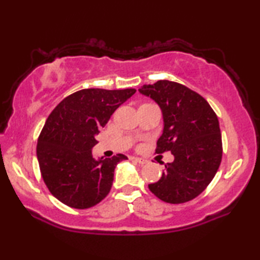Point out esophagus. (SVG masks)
<instances>
[{"instance_id":"1","label":"esophagus","mask_w":260,"mask_h":260,"mask_svg":"<svg viewBox=\"0 0 260 260\" xmlns=\"http://www.w3.org/2000/svg\"><path fill=\"white\" fill-rule=\"evenodd\" d=\"M133 159L136 161V162H139L140 165H144L147 162V160L146 159H143V158H140V157H133Z\"/></svg>"}]
</instances>
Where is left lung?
I'll list each match as a JSON object with an SVG mask.
<instances>
[{
    "mask_svg": "<svg viewBox=\"0 0 260 260\" xmlns=\"http://www.w3.org/2000/svg\"><path fill=\"white\" fill-rule=\"evenodd\" d=\"M139 91L159 105L164 121L156 153L171 151L172 162L155 183L149 184L158 199L171 204L186 203L204 191L221 162L219 120L210 104L181 83L159 80Z\"/></svg>",
    "mask_w": 260,
    "mask_h": 260,
    "instance_id": "1",
    "label": "left lung"
}]
</instances>
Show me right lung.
I'll return each mask as SVG.
<instances>
[{
  "instance_id": "1",
  "label": "right lung",
  "mask_w": 260,
  "mask_h": 260,
  "mask_svg": "<svg viewBox=\"0 0 260 260\" xmlns=\"http://www.w3.org/2000/svg\"><path fill=\"white\" fill-rule=\"evenodd\" d=\"M136 89H82L52 110L38 140L37 156L52 196L74 209H88L110 192L117 164L127 159L93 157L96 135Z\"/></svg>"
}]
</instances>
